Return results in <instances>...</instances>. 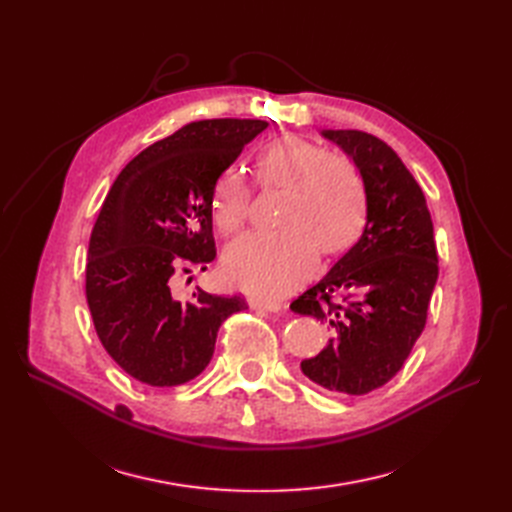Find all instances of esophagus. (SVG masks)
Segmentation results:
<instances>
[{
  "label": "esophagus",
  "instance_id": "34e87169",
  "mask_svg": "<svg viewBox=\"0 0 512 512\" xmlns=\"http://www.w3.org/2000/svg\"><path fill=\"white\" fill-rule=\"evenodd\" d=\"M250 307L262 309V312H280L282 303H277V301H262V299H250Z\"/></svg>",
  "mask_w": 512,
  "mask_h": 512
}]
</instances>
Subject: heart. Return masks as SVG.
<instances>
[{
	"label": "heart",
	"instance_id": "1",
	"mask_svg": "<svg viewBox=\"0 0 512 512\" xmlns=\"http://www.w3.org/2000/svg\"><path fill=\"white\" fill-rule=\"evenodd\" d=\"M256 185L282 190L277 232H256L232 241L224 252V275L256 297L280 294L307 280L322 256L348 252L367 218L365 179L348 156L327 153L301 136H277L258 151ZM254 190L237 168L215 181L211 215L222 235H235L250 218Z\"/></svg>",
	"mask_w": 512,
	"mask_h": 512
}]
</instances>
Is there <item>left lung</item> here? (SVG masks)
I'll return each mask as SVG.
<instances>
[{
	"instance_id": "8db88e82",
	"label": "left lung",
	"mask_w": 512,
	"mask_h": 512,
	"mask_svg": "<svg viewBox=\"0 0 512 512\" xmlns=\"http://www.w3.org/2000/svg\"><path fill=\"white\" fill-rule=\"evenodd\" d=\"M324 136L361 170L367 224L359 243L290 309L331 331L327 348L301 361L303 374L331 393L367 395L404 367L425 329L438 250L425 194L393 147L361 130Z\"/></svg>"
}]
</instances>
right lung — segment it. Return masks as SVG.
<instances>
[{"label":"right lung","instance_id":"add662e5","mask_svg":"<svg viewBox=\"0 0 512 512\" xmlns=\"http://www.w3.org/2000/svg\"><path fill=\"white\" fill-rule=\"evenodd\" d=\"M260 119H203L149 145L121 170L91 230L85 294L104 350L134 380H194L222 322L247 307L243 294L196 288L177 301L175 277L215 258L211 194Z\"/></svg>","mask_w":512,"mask_h":512}]
</instances>
